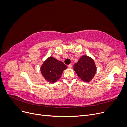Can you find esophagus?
I'll use <instances>...</instances> for the list:
<instances>
[{
  "label": "esophagus",
  "instance_id": "esophagus-1",
  "mask_svg": "<svg viewBox=\"0 0 127 127\" xmlns=\"http://www.w3.org/2000/svg\"><path fill=\"white\" fill-rule=\"evenodd\" d=\"M68 67L69 68H71V67H72V64H69L68 66Z\"/></svg>",
  "mask_w": 127,
  "mask_h": 127
}]
</instances>
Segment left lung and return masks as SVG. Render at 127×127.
Instances as JSON below:
<instances>
[{
  "label": "left lung",
  "mask_w": 127,
  "mask_h": 127,
  "mask_svg": "<svg viewBox=\"0 0 127 127\" xmlns=\"http://www.w3.org/2000/svg\"><path fill=\"white\" fill-rule=\"evenodd\" d=\"M74 70L83 82L88 83L94 78L97 68L91 57L84 55L74 65Z\"/></svg>",
  "instance_id": "1"
}]
</instances>
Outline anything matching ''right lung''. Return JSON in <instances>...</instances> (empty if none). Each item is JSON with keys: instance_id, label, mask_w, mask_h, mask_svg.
Here are the masks:
<instances>
[{"instance_id": "obj_1", "label": "right lung", "mask_w": 127, "mask_h": 127, "mask_svg": "<svg viewBox=\"0 0 127 127\" xmlns=\"http://www.w3.org/2000/svg\"><path fill=\"white\" fill-rule=\"evenodd\" d=\"M67 68V66L62 61L53 57H49L42 64L40 71L46 81L52 84L60 79L63 72Z\"/></svg>"}]
</instances>
